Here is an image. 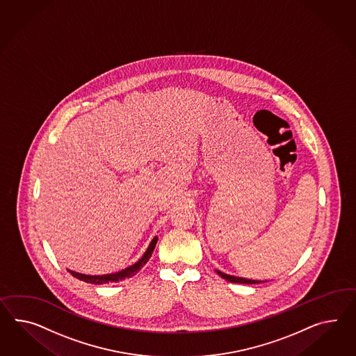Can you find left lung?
Segmentation results:
<instances>
[{"label": "left lung", "mask_w": 356, "mask_h": 356, "mask_svg": "<svg viewBox=\"0 0 356 356\" xmlns=\"http://www.w3.org/2000/svg\"><path fill=\"white\" fill-rule=\"evenodd\" d=\"M216 273L220 276V277H223L225 280H227L229 283H240V284H259L264 283V282H261V280H250V279H245V277H238V276H234V275H228L225 274V273H222V271H219V270H216Z\"/></svg>", "instance_id": "8db88e82"}]
</instances>
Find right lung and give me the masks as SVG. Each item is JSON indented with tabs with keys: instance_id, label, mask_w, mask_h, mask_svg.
I'll list each match as a JSON object with an SVG mask.
<instances>
[{
	"instance_id": "1",
	"label": "right lung",
	"mask_w": 356,
	"mask_h": 356,
	"mask_svg": "<svg viewBox=\"0 0 356 356\" xmlns=\"http://www.w3.org/2000/svg\"><path fill=\"white\" fill-rule=\"evenodd\" d=\"M159 237L155 236L152 238V241L149 243V245L147 248L145 254L142 255L140 259H138L137 262L131 266H129L127 268L121 270L119 273H115V274H106V275H85L80 274V273H76L72 270H67L70 274L72 275L73 277L82 280L85 283L89 284H107V283H116L120 280H124L127 277H131L134 275L137 274L138 271L148 262V259L151 258V255L154 253V249H155L156 243H157Z\"/></svg>"
}]
</instances>
